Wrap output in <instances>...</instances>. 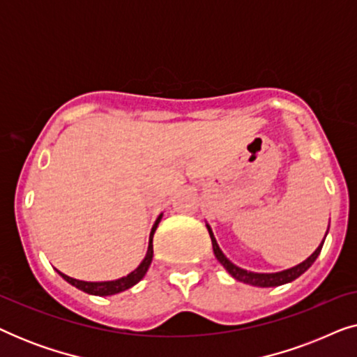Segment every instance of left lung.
<instances>
[{"label": "left lung", "mask_w": 357, "mask_h": 357, "mask_svg": "<svg viewBox=\"0 0 357 357\" xmlns=\"http://www.w3.org/2000/svg\"><path fill=\"white\" fill-rule=\"evenodd\" d=\"M206 227H208L209 237H211L213 252H214V255H216L218 261L221 263L224 268H226V271L234 278V280L245 282V284H250V286H257V287H276V286L286 284V282H291V281L297 280V278H299L302 273H305L312 265H314V261L317 260V257L320 255L321 247H324V242H325V238H324L320 245L317 247V250L312 253V255L307 258V260L299 263V265L287 268V270H282V271H278V273H255V271L243 270V268L234 265V263L229 260L226 255H224L221 248H219L218 242H216V237H214V234L211 231V227H209V224H206ZM328 227H330V224H328ZM326 234H328V231H326ZM326 234H325V237H326Z\"/></svg>", "instance_id": "8db88e82"}]
</instances>
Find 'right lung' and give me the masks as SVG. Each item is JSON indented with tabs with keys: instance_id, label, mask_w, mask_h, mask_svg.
Returning <instances> with one entry per match:
<instances>
[{
	"instance_id": "obj_1",
	"label": "right lung",
	"mask_w": 357,
	"mask_h": 357,
	"mask_svg": "<svg viewBox=\"0 0 357 357\" xmlns=\"http://www.w3.org/2000/svg\"><path fill=\"white\" fill-rule=\"evenodd\" d=\"M160 219H162V213L159 214L158 219H155L153 229H151V234H149V245H148V252H146V257L144 260L139 263V266L136 268L130 273V275H126L123 278H120V280H114V281H99V282H94V281H81V280H75V278H70L66 276L65 273L58 271V275H60L63 280L70 282L71 286L77 287V289L87 292V294H92V296H114V294H119V292H123L126 289H130V287H133L136 282H139L143 280L146 271H148V268L151 266V261H153V255H154V250H153V237H154V232L155 229H158Z\"/></svg>"
}]
</instances>
